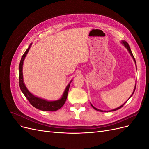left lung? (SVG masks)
Instances as JSON below:
<instances>
[{"label":"left lung","mask_w":149,"mask_h":149,"mask_svg":"<svg viewBox=\"0 0 149 149\" xmlns=\"http://www.w3.org/2000/svg\"><path fill=\"white\" fill-rule=\"evenodd\" d=\"M121 43H122V44H123L124 45V46L127 49V50L129 51V53H130V55H131V56H132V58H133V60H134V62H135V63H136V60H135V58H134V56H133V54H132V51H131V49H130V47H129V44H128V43L127 42H125V41H124V40H122V42H121ZM136 68H137V66H136ZM136 84H135V88H134V91H133V93H132V94H131V96H130V97H132V96L133 95V94L134 93V91H135V90H136ZM129 97V98H130ZM129 99H128V100H129ZM127 100V101H128ZM126 101V102H127ZM125 102H124L123 105L122 106H119V107H118V108H116V109H112V110H111V111H116V110H118V109H119L120 108H121L122 107H123L124 104H125ZM91 106L94 108V109L95 110H96V111H100V112H106L105 111H102V110H100V109H97V108H96L95 107H94L91 104Z\"/></svg>","instance_id":"obj_1"}]
</instances>
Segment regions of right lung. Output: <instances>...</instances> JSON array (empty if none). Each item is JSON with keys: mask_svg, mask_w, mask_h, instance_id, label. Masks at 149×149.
<instances>
[{"mask_svg": "<svg viewBox=\"0 0 149 149\" xmlns=\"http://www.w3.org/2000/svg\"><path fill=\"white\" fill-rule=\"evenodd\" d=\"M31 44L32 43L30 44L28 49H26L23 55V56H22L20 62V65H19V86H20V88L21 89L22 92L24 93L25 96L29 100L30 103L35 108H37V109H38L39 110L43 111H57L58 109H60V108L64 105V104L66 102V98L68 96V91H69L70 83L72 81H71V82L68 84V86H66L65 91L63 93V94L62 97L60 99V100H56V101H47L45 100H43V99L38 97L37 96H34L33 94H31L27 89V88H26V87L25 86V85L24 84V78H23V73H22L24 61V60L25 58V56H26V55H27V53L29 51L30 47L31 46Z\"/></svg>", "mask_w": 149, "mask_h": 149, "instance_id": "1", "label": "right lung"}]
</instances>
